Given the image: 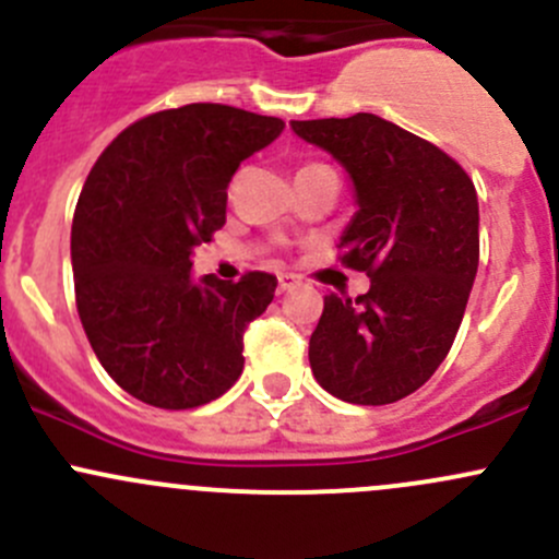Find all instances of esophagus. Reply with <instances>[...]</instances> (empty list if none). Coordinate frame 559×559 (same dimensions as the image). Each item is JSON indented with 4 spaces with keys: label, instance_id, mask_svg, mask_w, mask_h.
<instances>
[{
    "label": "esophagus",
    "instance_id": "1",
    "mask_svg": "<svg viewBox=\"0 0 559 559\" xmlns=\"http://www.w3.org/2000/svg\"><path fill=\"white\" fill-rule=\"evenodd\" d=\"M297 284H300V281H297L295 275H289V273H281V275H278V295H284V292L295 289Z\"/></svg>",
    "mask_w": 559,
    "mask_h": 559
}]
</instances>
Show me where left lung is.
Returning <instances> with one entry per match:
<instances>
[{
	"mask_svg": "<svg viewBox=\"0 0 559 559\" xmlns=\"http://www.w3.org/2000/svg\"><path fill=\"white\" fill-rule=\"evenodd\" d=\"M352 180L357 213L341 235L343 264L370 289L324 297L311 370L335 397L386 405L416 392L452 348L478 270L473 180L427 140L373 112L292 121Z\"/></svg>",
	"mask_w": 559,
	"mask_h": 559,
	"instance_id": "left-lung-1",
	"label": "left lung"
}]
</instances>
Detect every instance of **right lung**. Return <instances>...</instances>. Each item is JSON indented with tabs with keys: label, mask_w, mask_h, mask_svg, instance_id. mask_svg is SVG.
Returning a JSON list of instances; mask_svg holds the SVG:
<instances>
[{
	"label": "right lung",
	"mask_w": 559,
	"mask_h": 559,
	"mask_svg": "<svg viewBox=\"0 0 559 559\" xmlns=\"http://www.w3.org/2000/svg\"><path fill=\"white\" fill-rule=\"evenodd\" d=\"M284 127L240 107L183 105L123 129L88 173L70 243L78 313L107 376L132 397L197 408L243 373V332L278 281L194 278L191 253L227 222L240 162Z\"/></svg>",
	"instance_id": "right-lung-1"
}]
</instances>
